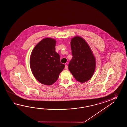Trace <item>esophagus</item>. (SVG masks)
I'll use <instances>...</instances> for the list:
<instances>
[{
  "mask_svg": "<svg viewBox=\"0 0 127 127\" xmlns=\"http://www.w3.org/2000/svg\"><path fill=\"white\" fill-rule=\"evenodd\" d=\"M65 69H66V70L68 69V66H67V65H66L65 66Z\"/></svg>",
  "mask_w": 127,
  "mask_h": 127,
  "instance_id": "34e87169",
  "label": "esophagus"
}]
</instances>
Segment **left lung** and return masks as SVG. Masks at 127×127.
<instances>
[{
	"instance_id": "left-lung-1",
	"label": "left lung",
	"mask_w": 127,
	"mask_h": 127,
	"mask_svg": "<svg viewBox=\"0 0 127 127\" xmlns=\"http://www.w3.org/2000/svg\"><path fill=\"white\" fill-rule=\"evenodd\" d=\"M72 59L68 69L77 81L84 83L92 78L96 66L92 51L83 38L75 37L71 41Z\"/></svg>"
}]
</instances>
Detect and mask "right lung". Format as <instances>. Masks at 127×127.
Wrapping results in <instances>:
<instances>
[{
	"mask_svg": "<svg viewBox=\"0 0 127 127\" xmlns=\"http://www.w3.org/2000/svg\"><path fill=\"white\" fill-rule=\"evenodd\" d=\"M56 41L46 38L35 46L31 54L30 66L32 74L41 84L52 85L57 81L65 67L55 51Z\"/></svg>",
	"mask_w": 127,
	"mask_h": 127,
	"instance_id": "1",
	"label": "right lung"
}]
</instances>
